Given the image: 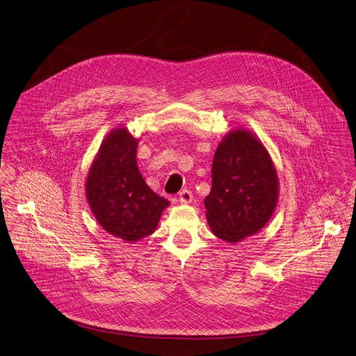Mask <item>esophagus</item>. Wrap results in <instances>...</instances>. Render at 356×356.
<instances>
[{"instance_id": "1", "label": "esophagus", "mask_w": 356, "mask_h": 356, "mask_svg": "<svg viewBox=\"0 0 356 356\" xmlns=\"http://www.w3.org/2000/svg\"><path fill=\"white\" fill-rule=\"evenodd\" d=\"M179 202L181 203H191L192 202V192L189 189H182L179 192Z\"/></svg>"}]
</instances>
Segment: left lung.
<instances>
[{
	"mask_svg": "<svg viewBox=\"0 0 356 356\" xmlns=\"http://www.w3.org/2000/svg\"><path fill=\"white\" fill-rule=\"evenodd\" d=\"M277 195V172L264 146L243 129L227 135L216 150L204 197L214 235L238 242L256 234L270 220Z\"/></svg>",
	"mask_w": 356,
	"mask_h": 356,
	"instance_id": "8db88e82",
	"label": "left lung"
}]
</instances>
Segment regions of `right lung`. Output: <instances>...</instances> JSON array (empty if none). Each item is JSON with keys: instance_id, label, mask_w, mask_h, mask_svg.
Here are the masks:
<instances>
[{"instance_id": "add662e5", "label": "right lung", "mask_w": 356, "mask_h": 356, "mask_svg": "<svg viewBox=\"0 0 356 356\" xmlns=\"http://www.w3.org/2000/svg\"><path fill=\"white\" fill-rule=\"evenodd\" d=\"M136 147L138 140L127 129L111 132L86 181L88 200L99 224L128 242L150 235L170 204L139 172Z\"/></svg>"}]
</instances>
